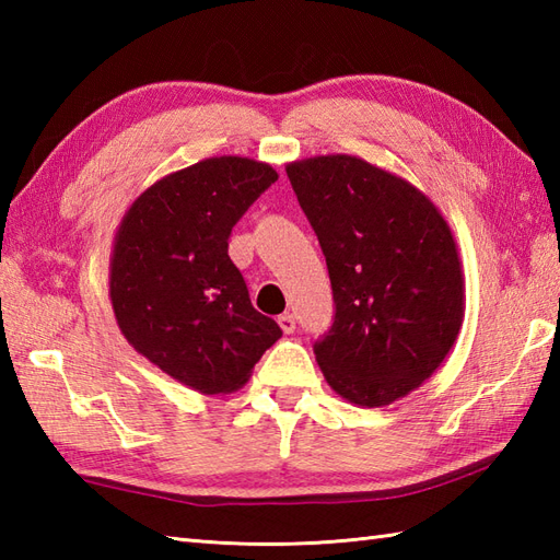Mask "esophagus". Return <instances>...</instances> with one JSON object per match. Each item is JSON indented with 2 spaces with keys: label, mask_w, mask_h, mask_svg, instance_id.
Here are the masks:
<instances>
[{
  "label": "esophagus",
  "mask_w": 560,
  "mask_h": 560,
  "mask_svg": "<svg viewBox=\"0 0 560 560\" xmlns=\"http://www.w3.org/2000/svg\"><path fill=\"white\" fill-rule=\"evenodd\" d=\"M279 327L283 329V335H293V331H295V317L289 315V313L279 315Z\"/></svg>",
  "instance_id": "esophagus-1"
}]
</instances>
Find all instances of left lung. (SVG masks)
I'll return each instance as SVG.
<instances>
[{
    "instance_id": "left-lung-1",
    "label": "left lung",
    "mask_w": 560,
    "mask_h": 560,
    "mask_svg": "<svg viewBox=\"0 0 560 560\" xmlns=\"http://www.w3.org/2000/svg\"><path fill=\"white\" fill-rule=\"evenodd\" d=\"M323 247L335 325L315 343L329 387L373 409L421 387L464 319V273L443 213L404 177L349 153L287 165Z\"/></svg>"
}]
</instances>
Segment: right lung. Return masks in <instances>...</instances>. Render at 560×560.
I'll return each mask as SVG.
<instances>
[{
    "label": "right lung",
    "instance_id": "1",
    "mask_svg": "<svg viewBox=\"0 0 560 560\" xmlns=\"http://www.w3.org/2000/svg\"><path fill=\"white\" fill-rule=\"evenodd\" d=\"M277 180L269 163L211 156L149 185L115 231L117 327L137 353L199 395L241 389L281 337L249 303L229 257L233 225Z\"/></svg>",
    "mask_w": 560,
    "mask_h": 560
}]
</instances>
